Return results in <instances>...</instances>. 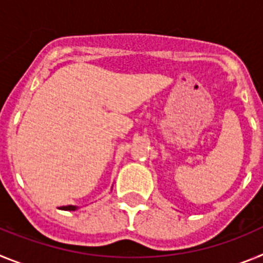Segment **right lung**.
Returning a JSON list of instances; mask_svg holds the SVG:
<instances>
[{
	"label": "right lung",
	"instance_id": "right-lung-1",
	"mask_svg": "<svg viewBox=\"0 0 263 263\" xmlns=\"http://www.w3.org/2000/svg\"><path fill=\"white\" fill-rule=\"evenodd\" d=\"M60 210H64V211H75L76 206L75 205H66V206H62Z\"/></svg>",
	"mask_w": 263,
	"mask_h": 263
}]
</instances>
